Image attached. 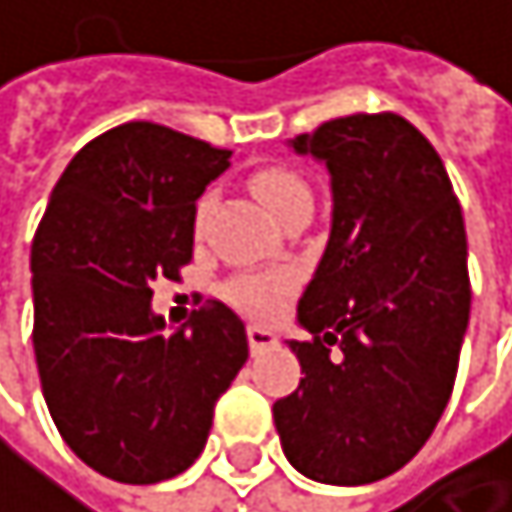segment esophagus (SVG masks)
Returning a JSON list of instances; mask_svg holds the SVG:
<instances>
[{"label":"esophagus","mask_w":512,"mask_h":512,"mask_svg":"<svg viewBox=\"0 0 512 512\" xmlns=\"http://www.w3.org/2000/svg\"><path fill=\"white\" fill-rule=\"evenodd\" d=\"M248 347H251V353H264V350L276 347V334L264 325H248Z\"/></svg>","instance_id":"esophagus-1"}]
</instances>
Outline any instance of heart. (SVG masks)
Here are the masks:
<instances>
[{
	"label": "heart",
	"instance_id": "1",
	"mask_svg": "<svg viewBox=\"0 0 512 512\" xmlns=\"http://www.w3.org/2000/svg\"><path fill=\"white\" fill-rule=\"evenodd\" d=\"M251 190L261 199V205L279 221L282 214L294 205H307L313 202V193L301 174H294L288 168H264L251 178ZM208 208V199L199 202V221ZM282 282L267 279V276H239L227 282V298L239 304L248 313H270L279 301Z\"/></svg>",
	"mask_w": 512,
	"mask_h": 512
}]
</instances>
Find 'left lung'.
<instances>
[{"mask_svg": "<svg viewBox=\"0 0 512 512\" xmlns=\"http://www.w3.org/2000/svg\"><path fill=\"white\" fill-rule=\"evenodd\" d=\"M288 147L331 178V230L298 301L304 378L273 405L288 464L325 485L378 482L424 448L470 322L467 233L448 171L396 113L331 119Z\"/></svg>", "mask_w": 512, "mask_h": 512, "instance_id": "8db88e82", "label": "left lung"}]
</instances>
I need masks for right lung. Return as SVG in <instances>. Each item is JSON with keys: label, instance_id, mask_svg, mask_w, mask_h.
<instances>
[{"label": "right lung", "instance_id": "1", "mask_svg": "<svg viewBox=\"0 0 512 512\" xmlns=\"http://www.w3.org/2000/svg\"><path fill=\"white\" fill-rule=\"evenodd\" d=\"M230 156L125 122L85 144L51 190L30 254L39 381L64 442L107 479L184 473L248 359L227 304L208 301L178 331L150 304V285L190 264L196 199Z\"/></svg>", "mask_w": 512, "mask_h": 512}]
</instances>
